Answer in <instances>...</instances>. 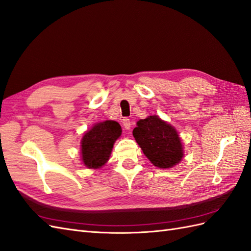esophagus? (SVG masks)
<instances>
[{
	"label": "esophagus",
	"mask_w": 251,
	"mask_h": 251,
	"mask_svg": "<svg viewBox=\"0 0 251 251\" xmlns=\"http://www.w3.org/2000/svg\"><path fill=\"white\" fill-rule=\"evenodd\" d=\"M122 126H124V127L126 130H130L131 129V122H130V119L127 118H124L122 119Z\"/></svg>",
	"instance_id": "1"
}]
</instances>
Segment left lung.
<instances>
[{"instance_id": "left-lung-1", "label": "left lung", "mask_w": 251, "mask_h": 251, "mask_svg": "<svg viewBox=\"0 0 251 251\" xmlns=\"http://www.w3.org/2000/svg\"><path fill=\"white\" fill-rule=\"evenodd\" d=\"M133 136L148 160L158 168H172L184 155L181 138L175 127L158 116L137 121Z\"/></svg>"}]
</instances>
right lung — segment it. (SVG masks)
<instances>
[{
    "mask_svg": "<svg viewBox=\"0 0 251 251\" xmlns=\"http://www.w3.org/2000/svg\"><path fill=\"white\" fill-rule=\"evenodd\" d=\"M121 126L114 120L96 124L84 134L81 140L83 164L87 168L98 169L105 165L112 153L113 146L121 135Z\"/></svg>",
    "mask_w": 251,
    "mask_h": 251,
    "instance_id": "right-lung-1",
    "label": "right lung"
}]
</instances>
